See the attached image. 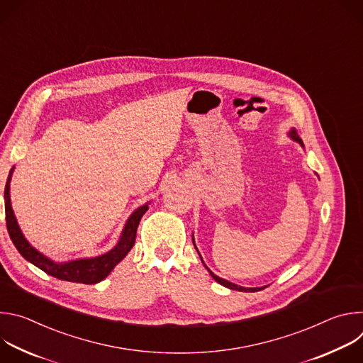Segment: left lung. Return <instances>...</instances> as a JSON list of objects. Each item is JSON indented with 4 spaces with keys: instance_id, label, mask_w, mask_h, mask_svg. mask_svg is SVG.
Returning <instances> with one entry per match:
<instances>
[{
    "instance_id": "obj_1",
    "label": "left lung",
    "mask_w": 363,
    "mask_h": 363,
    "mask_svg": "<svg viewBox=\"0 0 363 363\" xmlns=\"http://www.w3.org/2000/svg\"><path fill=\"white\" fill-rule=\"evenodd\" d=\"M289 135H290V138L293 139V140H296V142H298L301 146H303V142H301V139L298 138V135H297V132H296V129H291L290 132H289ZM194 241V240H192ZM194 245H195V242H194ZM196 248V247H195ZM198 251V250H196ZM199 254V252H198ZM201 257V255H199ZM201 260H202V257H201ZM203 263V262H202ZM205 266V264H203ZM206 267V266H205ZM206 270L210 272V274L213 276V279L216 280V281H218L220 284H223L224 287H228V289H231V290H238V291H258V290H262V289H264V287H252V289H248V287H241V286H238V284H234V283H231V281H227V280H224V279H221V277H218V276H216L208 267H206Z\"/></svg>"
}]
</instances>
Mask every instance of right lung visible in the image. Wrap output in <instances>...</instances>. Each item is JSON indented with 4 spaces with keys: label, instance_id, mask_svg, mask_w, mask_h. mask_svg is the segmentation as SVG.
Returning <instances> with one entry per match:
<instances>
[{
    "label": "right lung",
    "instance_id": "1",
    "mask_svg": "<svg viewBox=\"0 0 363 363\" xmlns=\"http://www.w3.org/2000/svg\"><path fill=\"white\" fill-rule=\"evenodd\" d=\"M13 171H14V168L10 171L7 184H6V191H4L6 221H7V230H9L10 238L14 242L18 252L26 258L27 262L33 263L35 267H38L44 273L53 276L56 279H60V280L83 283V284H96V283L101 281L103 279H106L111 274V272L115 269V266L123 260L126 254L133 247L138 225H139L143 214L147 211V202L145 205L139 206V208L129 217V220L126 221V224L123 227V231L121 234L118 244L111 251L101 254V255H97V257H91V258H80V260L56 263L53 260H50V258L45 257L44 254L38 252L26 240V237L23 235V233L17 224L13 206H11V199H10V182H11Z\"/></svg>",
    "mask_w": 363,
    "mask_h": 363
}]
</instances>
